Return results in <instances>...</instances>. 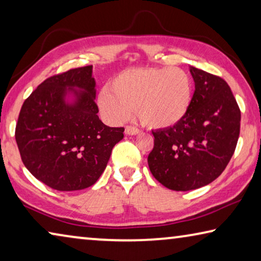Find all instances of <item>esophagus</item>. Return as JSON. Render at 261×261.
<instances>
[{
  "mask_svg": "<svg viewBox=\"0 0 261 261\" xmlns=\"http://www.w3.org/2000/svg\"><path fill=\"white\" fill-rule=\"evenodd\" d=\"M125 134L131 135V136L137 135V134H139V129H137V127L132 126V125H126L125 126Z\"/></svg>",
  "mask_w": 261,
  "mask_h": 261,
  "instance_id": "1",
  "label": "esophagus"
}]
</instances>
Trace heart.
<instances>
[{
    "instance_id": "1",
    "label": "heart",
    "mask_w": 261,
    "mask_h": 261,
    "mask_svg": "<svg viewBox=\"0 0 261 261\" xmlns=\"http://www.w3.org/2000/svg\"><path fill=\"white\" fill-rule=\"evenodd\" d=\"M192 80L179 67L130 68L118 73L98 95V107L108 121L121 123L136 108L151 129L173 126L184 118L192 101Z\"/></svg>"
}]
</instances>
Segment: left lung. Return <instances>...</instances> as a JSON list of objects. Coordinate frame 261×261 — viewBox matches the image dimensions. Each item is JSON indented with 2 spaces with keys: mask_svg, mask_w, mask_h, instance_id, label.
<instances>
[{
  "mask_svg": "<svg viewBox=\"0 0 261 261\" xmlns=\"http://www.w3.org/2000/svg\"><path fill=\"white\" fill-rule=\"evenodd\" d=\"M195 92L188 111L173 126L152 131L147 158L152 175L165 187L187 192L222 174L237 146L241 109L222 77L190 66Z\"/></svg>",
  "mask_w": 261,
  "mask_h": 261,
  "instance_id": "1",
  "label": "left lung"
}]
</instances>
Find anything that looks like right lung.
<instances>
[{
  "instance_id": "1",
  "label": "right lung",
  "mask_w": 261,
  "mask_h": 261,
  "mask_svg": "<svg viewBox=\"0 0 261 261\" xmlns=\"http://www.w3.org/2000/svg\"><path fill=\"white\" fill-rule=\"evenodd\" d=\"M92 69V65L72 68L44 80L24 101L16 124L15 138L24 166L60 192L96 182L113 147L124 137V127L107 126L98 118ZM67 88L78 97L73 106L63 100Z\"/></svg>"
}]
</instances>
